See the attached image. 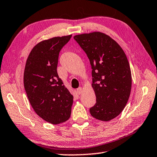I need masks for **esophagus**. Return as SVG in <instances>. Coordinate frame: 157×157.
Returning <instances> with one entry per match:
<instances>
[{
	"mask_svg": "<svg viewBox=\"0 0 157 157\" xmlns=\"http://www.w3.org/2000/svg\"><path fill=\"white\" fill-rule=\"evenodd\" d=\"M76 91H77V93L78 94V95H80V94H81V93L82 92V87L78 88L77 89H76Z\"/></svg>",
	"mask_w": 157,
	"mask_h": 157,
	"instance_id": "1",
	"label": "esophagus"
}]
</instances>
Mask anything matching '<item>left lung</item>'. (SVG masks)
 I'll use <instances>...</instances> for the list:
<instances>
[{
	"label": "left lung",
	"instance_id": "8db88e82",
	"mask_svg": "<svg viewBox=\"0 0 157 157\" xmlns=\"http://www.w3.org/2000/svg\"><path fill=\"white\" fill-rule=\"evenodd\" d=\"M92 68V87L97 102L91 116L108 121L116 117L126 105L132 88L130 64L122 48L107 34L94 31L76 35Z\"/></svg>",
	"mask_w": 157,
	"mask_h": 157
}]
</instances>
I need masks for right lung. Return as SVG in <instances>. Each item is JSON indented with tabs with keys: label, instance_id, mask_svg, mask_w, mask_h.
<instances>
[{
	"label": "right lung",
	"instance_id": "right-lung-1",
	"mask_svg": "<svg viewBox=\"0 0 157 157\" xmlns=\"http://www.w3.org/2000/svg\"><path fill=\"white\" fill-rule=\"evenodd\" d=\"M71 37H54L36 44L24 71V87L31 107L41 118L52 124L64 122L71 114L73 96L57 72L59 53Z\"/></svg>",
	"mask_w": 157,
	"mask_h": 157
}]
</instances>
